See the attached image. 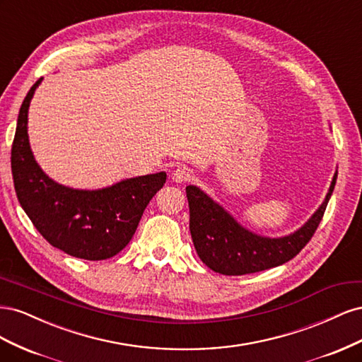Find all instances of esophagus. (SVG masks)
I'll list each match as a JSON object with an SVG mask.
<instances>
[{
  "label": "esophagus",
  "instance_id": "obj_1",
  "mask_svg": "<svg viewBox=\"0 0 362 362\" xmlns=\"http://www.w3.org/2000/svg\"><path fill=\"white\" fill-rule=\"evenodd\" d=\"M172 181L175 182H185V181H190L192 178V172L185 168H177L172 172Z\"/></svg>",
  "mask_w": 362,
  "mask_h": 362
}]
</instances>
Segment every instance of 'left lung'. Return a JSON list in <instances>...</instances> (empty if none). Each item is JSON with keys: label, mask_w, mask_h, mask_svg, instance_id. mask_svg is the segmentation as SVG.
<instances>
[{"label": "left lung", "mask_w": 362, "mask_h": 362, "mask_svg": "<svg viewBox=\"0 0 362 362\" xmlns=\"http://www.w3.org/2000/svg\"><path fill=\"white\" fill-rule=\"evenodd\" d=\"M334 175L322 206L299 231L282 238L252 234L240 226L222 206L213 202L194 185H187L190 208V234L204 264L228 276L247 275L284 264L294 258L313 238L335 187Z\"/></svg>", "instance_id": "8db88e82"}]
</instances>
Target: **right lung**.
Wrapping results in <instances>:
<instances>
[{
    "mask_svg": "<svg viewBox=\"0 0 362 362\" xmlns=\"http://www.w3.org/2000/svg\"><path fill=\"white\" fill-rule=\"evenodd\" d=\"M39 78L21 105L12 144V175L18 201L49 245L83 259L119 254L133 238L149 201L166 182V173L120 181L103 190H74L49 180L33 158L27 116Z\"/></svg>",
    "mask_w": 362,
    "mask_h": 362,
    "instance_id": "1",
    "label": "right lung"
}]
</instances>
